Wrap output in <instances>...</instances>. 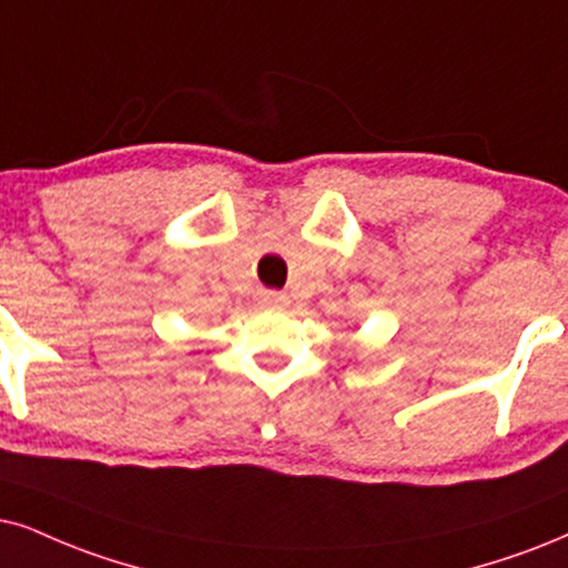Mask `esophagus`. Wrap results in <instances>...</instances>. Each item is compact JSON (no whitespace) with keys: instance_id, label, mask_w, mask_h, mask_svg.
Wrapping results in <instances>:
<instances>
[{"instance_id":"esophagus-1","label":"esophagus","mask_w":568,"mask_h":568,"mask_svg":"<svg viewBox=\"0 0 568 568\" xmlns=\"http://www.w3.org/2000/svg\"><path fill=\"white\" fill-rule=\"evenodd\" d=\"M285 304H288V298H285L283 293L267 291V293H262V296H260V306L262 308H283Z\"/></svg>"}]
</instances>
